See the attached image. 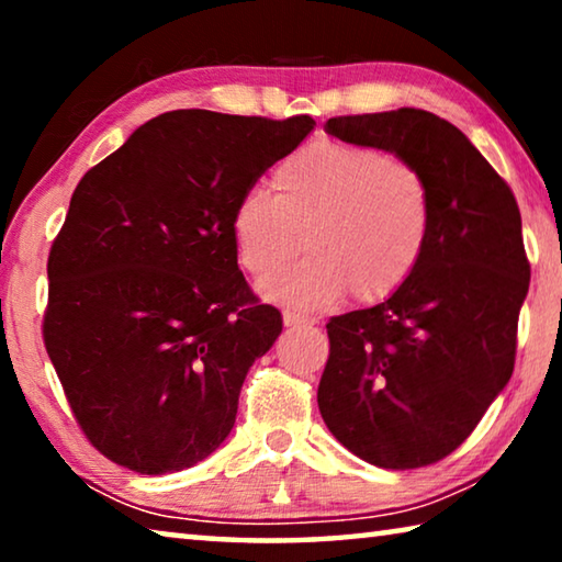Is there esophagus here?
I'll list each match as a JSON object with an SVG mask.
<instances>
[{
  "instance_id": "obj_1",
  "label": "esophagus",
  "mask_w": 562,
  "mask_h": 562,
  "mask_svg": "<svg viewBox=\"0 0 562 562\" xmlns=\"http://www.w3.org/2000/svg\"><path fill=\"white\" fill-rule=\"evenodd\" d=\"M282 322H284V327H307V325H315V319H310V317H304V315H300V312H292V310H284L282 312Z\"/></svg>"
}]
</instances>
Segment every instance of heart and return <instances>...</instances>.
I'll use <instances>...</instances> for the list:
<instances>
[{"label": "heart", "instance_id": "1", "mask_svg": "<svg viewBox=\"0 0 562 562\" xmlns=\"http://www.w3.org/2000/svg\"><path fill=\"white\" fill-rule=\"evenodd\" d=\"M260 188L235 203L237 262L255 280L279 271L301 246L313 255L262 294L294 310H325L351 290L374 302L404 288L429 247L434 205L422 170L394 154L341 140L294 150Z\"/></svg>", "mask_w": 562, "mask_h": 562}]
</instances>
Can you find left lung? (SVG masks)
Returning a JSON list of instances; mask_svg holds the SVG:
<instances>
[{
	"label": "left lung",
	"instance_id": "1",
	"mask_svg": "<svg viewBox=\"0 0 562 562\" xmlns=\"http://www.w3.org/2000/svg\"><path fill=\"white\" fill-rule=\"evenodd\" d=\"M422 170L429 247L404 288L331 317L317 404L331 436L379 469H418L459 449L516 364L530 265L510 188L453 123L396 109L325 123Z\"/></svg>",
	"mask_w": 562,
	"mask_h": 562
}]
</instances>
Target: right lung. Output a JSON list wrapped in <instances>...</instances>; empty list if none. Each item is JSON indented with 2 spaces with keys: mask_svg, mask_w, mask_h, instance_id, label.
Returning a JSON list of instances; mask_svg holds the SVG:
<instances>
[{
  "mask_svg": "<svg viewBox=\"0 0 562 562\" xmlns=\"http://www.w3.org/2000/svg\"><path fill=\"white\" fill-rule=\"evenodd\" d=\"M312 128V116L168 111L76 186L46 265L44 345L113 463L183 471L231 434L247 369L282 331L237 268L231 215Z\"/></svg>",
  "mask_w": 562,
  "mask_h": 562,
  "instance_id": "obj_1",
  "label": "right lung"
}]
</instances>
